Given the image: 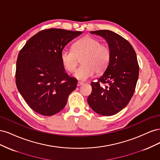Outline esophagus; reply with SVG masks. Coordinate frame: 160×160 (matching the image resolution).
<instances>
[{
  "label": "esophagus",
  "instance_id": "34e87169",
  "mask_svg": "<svg viewBox=\"0 0 160 160\" xmlns=\"http://www.w3.org/2000/svg\"><path fill=\"white\" fill-rule=\"evenodd\" d=\"M83 85V83H82V82H80V81H78L77 82V86L79 87L81 85Z\"/></svg>",
  "mask_w": 160,
  "mask_h": 160
}]
</instances>
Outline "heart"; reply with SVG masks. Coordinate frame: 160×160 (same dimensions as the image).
I'll return each mask as SVG.
<instances>
[{
  "label": "heart",
  "mask_w": 160,
  "mask_h": 160,
  "mask_svg": "<svg viewBox=\"0 0 160 160\" xmlns=\"http://www.w3.org/2000/svg\"><path fill=\"white\" fill-rule=\"evenodd\" d=\"M81 64L73 76L81 81H86L95 72L102 73L108 68L111 59V51L105 44L98 38L86 37L77 41L72 49H64L61 52V59L65 69L72 72L76 69L79 59Z\"/></svg>",
  "instance_id": "b5f03b06"
}]
</instances>
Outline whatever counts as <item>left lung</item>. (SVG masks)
Returning <instances> with one entry per match:
<instances>
[{
    "label": "left lung",
    "instance_id": "obj_1",
    "mask_svg": "<svg viewBox=\"0 0 160 160\" xmlns=\"http://www.w3.org/2000/svg\"><path fill=\"white\" fill-rule=\"evenodd\" d=\"M105 38L111 51L108 68L97 82H92L88 97L90 108L97 113L111 116L125 108L132 99L139 77L136 53L122 36L109 30L91 31ZM107 85L102 86V83Z\"/></svg>",
    "mask_w": 160,
    "mask_h": 160
}]
</instances>
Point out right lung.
I'll return each mask as SVG.
<instances>
[{
  "label": "right lung",
  "instance_id": "right-lung-1",
  "mask_svg": "<svg viewBox=\"0 0 160 160\" xmlns=\"http://www.w3.org/2000/svg\"><path fill=\"white\" fill-rule=\"evenodd\" d=\"M82 32L49 28L37 33L19 52L16 68L17 89L28 106L45 116L65 108L77 80L65 72L61 52Z\"/></svg>",
  "mask_w": 160,
  "mask_h": 160
}]
</instances>
